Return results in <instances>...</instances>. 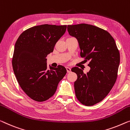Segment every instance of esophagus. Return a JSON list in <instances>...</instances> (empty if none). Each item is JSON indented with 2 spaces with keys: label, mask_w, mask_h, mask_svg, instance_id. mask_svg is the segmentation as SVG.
<instances>
[{
  "label": "esophagus",
  "mask_w": 130,
  "mask_h": 130,
  "mask_svg": "<svg viewBox=\"0 0 130 130\" xmlns=\"http://www.w3.org/2000/svg\"><path fill=\"white\" fill-rule=\"evenodd\" d=\"M66 69H67V72H68V73H70V72H71V69L70 68L67 67H66Z\"/></svg>",
  "instance_id": "34e87169"
}]
</instances>
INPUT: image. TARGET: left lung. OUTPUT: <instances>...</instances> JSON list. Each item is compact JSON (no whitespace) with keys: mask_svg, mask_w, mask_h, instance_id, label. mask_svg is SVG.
I'll use <instances>...</instances> for the list:
<instances>
[{"mask_svg":"<svg viewBox=\"0 0 130 130\" xmlns=\"http://www.w3.org/2000/svg\"><path fill=\"white\" fill-rule=\"evenodd\" d=\"M69 35L79 42L80 56L90 71L86 73L78 67L71 71L77 78L74 82L75 94L84 105L90 106L102 101L111 90L117 77L120 53L109 32L88 24L68 25Z\"/></svg>","mask_w":130,"mask_h":130,"instance_id":"left-lung-1","label":"left lung"}]
</instances>
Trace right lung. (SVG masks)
Wrapping results in <instances>:
<instances>
[{"instance_id": "obj_1", "label": "right lung", "mask_w": 130, "mask_h": 130, "mask_svg": "<svg viewBox=\"0 0 130 130\" xmlns=\"http://www.w3.org/2000/svg\"><path fill=\"white\" fill-rule=\"evenodd\" d=\"M66 29V25L34 26L23 31L16 41L12 58L13 71L22 90L35 101L44 102L51 98L67 73L62 65L50 67V70H47L46 59Z\"/></svg>"}]
</instances>
